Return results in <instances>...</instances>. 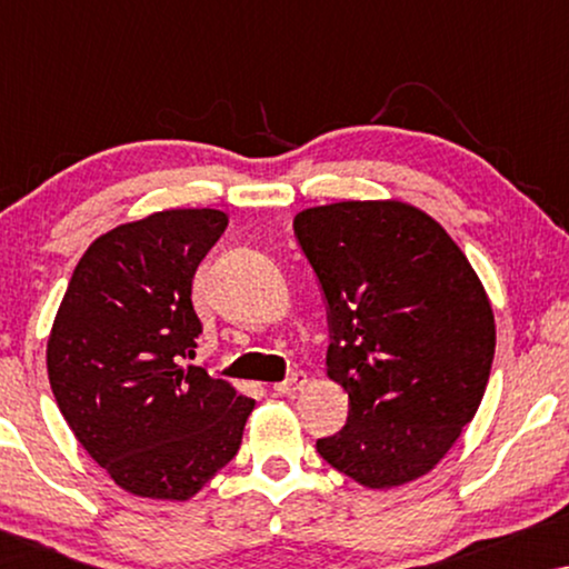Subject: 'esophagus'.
Returning a JSON list of instances; mask_svg holds the SVG:
<instances>
[{
	"label": "esophagus",
	"mask_w": 569,
	"mask_h": 569,
	"mask_svg": "<svg viewBox=\"0 0 569 569\" xmlns=\"http://www.w3.org/2000/svg\"><path fill=\"white\" fill-rule=\"evenodd\" d=\"M306 383H308L306 372L295 370L284 380H279V383H274V391L277 393H298V391H302V386H306Z\"/></svg>",
	"instance_id": "34e87169"
}]
</instances>
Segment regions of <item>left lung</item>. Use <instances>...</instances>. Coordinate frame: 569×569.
<instances>
[{
  "mask_svg": "<svg viewBox=\"0 0 569 569\" xmlns=\"http://www.w3.org/2000/svg\"><path fill=\"white\" fill-rule=\"evenodd\" d=\"M329 318V376L347 425L318 456L370 489L422 477L477 415L495 316L469 259L399 201H339L295 217Z\"/></svg>",
  "mask_w": 569,
  "mask_h": 569,
  "instance_id": "1",
  "label": "left lung"
}]
</instances>
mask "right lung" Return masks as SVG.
Wrapping results in <instances>:
<instances>
[{"mask_svg": "<svg viewBox=\"0 0 569 569\" xmlns=\"http://www.w3.org/2000/svg\"><path fill=\"white\" fill-rule=\"evenodd\" d=\"M228 228L217 209H168L100 236L53 321L49 380L67 425L116 485L186 500L236 458L253 399L193 357L191 282Z\"/></svg>", "mask_w": 569, "mask_h": 569, "instance_id": "1", "label": "right lung"}]
</instances>
